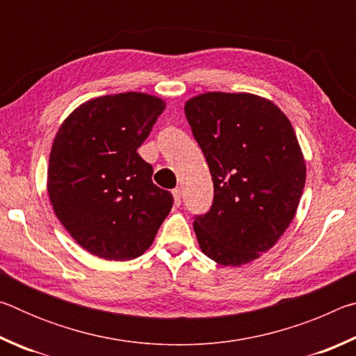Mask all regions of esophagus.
Segmentation results:
<instances>
[{
    "mask_svg": "<svg viewBox=\"0 0 356 356\" xmlns=\"http://www.w3.org/2000/svg\"><path fill=\"white\" fill-rule=\"evenodd\" d=\"M172 196H174V204L179 207L180 202H182V191H180V188H174Z\"/></svg>",
    "mask_w": 356,
    "mask_h": 356,
    "instance_id": "34e87169",
    "label": "esophagus"
}]
</instances>
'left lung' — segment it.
<instances>
[{"label": "left lung", "instance_id": "left-lung-1", "mask_svg": "<svg viewBox=\"0 0 356 356\" xmlns=\"http://www.w3.org/2000/svg\"><path fill=\"white\" fill-rule=\"evenodd\" d=\"M185 116L206 156L213 204L193 227L201 251L225 267L273 248L297 213L306 161L291 120L250 92L197 94Z\"/></svg>", "mask_w": 356, "mask_h": 356}]
</instances>
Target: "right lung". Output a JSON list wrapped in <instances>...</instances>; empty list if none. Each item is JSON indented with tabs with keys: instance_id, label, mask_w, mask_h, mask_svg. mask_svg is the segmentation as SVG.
<instances>
[{
	"instance_id": "obj_1",
	"label": "right lung",
	"mask_w": 356,
	"mask_h": 356,
	"mask_svg": "<svg viewBox=\"0 0 356 356\" xmlns=\"http://www.w3.org/2000/svg\"><path fill=\"white\" fill-rule=\"evenodd\" d=\"M166 102L146 92L102 95L76 106L59 127L48 159L47 190L72 238L106 261L147 251L172 207L136 152Z\"/></svg>"
}]
</instances>
